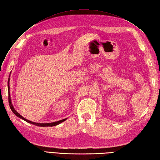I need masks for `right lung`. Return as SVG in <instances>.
Wrapping results in <instances>:
<instances>
[{
  "label": "right lung",
  "instance_id": "right-lung-1",
  "mask_svg": "<svg viewBox=\"0 0 160 160\" xmlns=\"http://www.w3.org/2000/svg\"><path fill=\"white\" fill-rule=\"evenodd\" d=\"M9 81H10V79L8 78V103H9V106H10V108L11 109V111H12V112L14 113V114L16 116H17L18 118H21L23 120H25V122L29 123H31V124H33L35 125H37V126H39V127H52V126H55V125H57L60 124L61 123L63 122L64 121H65L67 118H65V119H61V120H59L58 121V122H52V123H35V122H31V121H29L27 119H25V118H23L22 115H21L20 114H19L17 111H16V109L14 108L13 105H12V101H11V95H10V86H9Z\"/></svg>",
  "mask_w": 160,
  "mask_h": 160
}]
</instances>
